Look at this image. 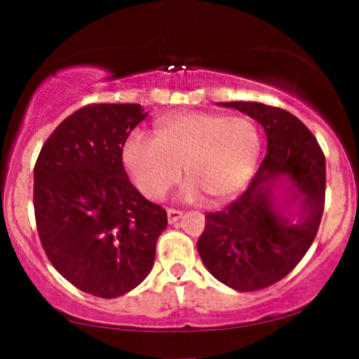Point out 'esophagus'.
<instances>
[{"instance_id": "esophagus-1", "label": "esophagus", "mask_w": 359, "mask_h": 359, "mask_svg": "<svg viewBox=\"0 0 359 359\" xmlns=\"http://www.w3.org/2000/svg\"><path fill=\"white\" fill-rule=\"evenodd\" d=\"M166 215H168V222L170 224H175V222H178V220L181 219V215H183V212H181V210H178V209L170 208V209H166Z\"/></svg>"}]
</instances>
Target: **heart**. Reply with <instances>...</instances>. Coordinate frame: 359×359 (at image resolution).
<instances>
[{"label": "heart", "instance_id": "heart-1", "mask_svg": "<svg viewBox=\"0 0 359 359\" xmlns=\"http://www.w3.org/2000/svg\"><path fill=\"white\" fill-rule=\"evenodd\" d=\"M262 154L257 122L222 112H181L163 117L155 139L135 130L126 140L124 163L135 184L150 199H161L178 183L181 166L188 184L183 196L205 194L224 203L248 184Z\"/></svg>", "mask_w": 359, "mask_h": 359}]
</instances>
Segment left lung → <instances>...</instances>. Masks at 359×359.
Returning a JSON list of instances; mask_svg holds the SVG:
<instances>
[{"label":"left lung","mask_w":359,"mask_h":359,"mask_svg":"<svg viewBox=\"0 0 359 359\" xmlns=\"http://www.w3.org/2000/svg\"><path fill=\"white\" fill-rule=\"evenodd\" d=\"M217 104L258 121L266 132L268 154L243 194L205 215L198 252L225 286L259 291L287 276L316 238L325 205V156L312 132L281 107L240 101ZM284 177L292 181L293 194L283 207L298 205L297 223L276 205L273 191Z\"/></svg>","instance_id":"obj_1"}]
</instances>
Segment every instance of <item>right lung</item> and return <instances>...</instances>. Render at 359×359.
Segmentation results:
<instances>
[{
	"instance_id": "add662e5",
	"label": "right lung",
	"mask_w": 359,
	"mask_h": 359,
	"mask_svg": "<svg viewBox=\"0 0 359 359\" xmlns=\"http://www.w3.org/2000/svg\"><path fill=\"white\" fill-rule=\"evenodd\" d=\"M147 117L140 104H90L68 116L34 166V214L53 268L83 292L114 299L155 262L166 210L130 183L122 149Z\"/></svg>"
}]
</instances>
